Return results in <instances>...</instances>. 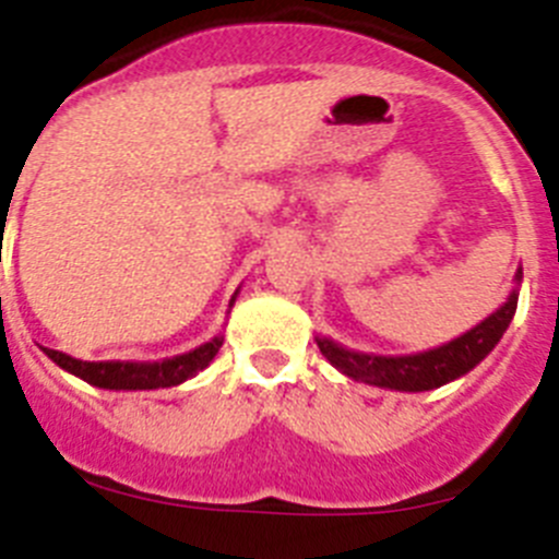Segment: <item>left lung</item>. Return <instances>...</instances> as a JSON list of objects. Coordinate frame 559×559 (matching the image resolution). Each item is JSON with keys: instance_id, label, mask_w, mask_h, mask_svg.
Here are the masks:
<instances>
[{"instance_id": "8db88e82", "label": "left lung", "mask_w": 559, "mask_h": 559, "mask_svg": "<svg viewBox=\"0 0 559 559\" xmlns=\"http://www.w3.org/2000/svg\"><path fill=\"white\" fill-rule=\"evenodd\" d=\"M522 276V269L515 271V288L510 290L508 301L499 305V310H493L486 321L472 326L469 332H464L461 337L439 345V348L419 350V354L384 356L345 348V345L334 343L332 337H321V334L316 337V343L318 348H321V354L329 359V365L354 381H365V384L370 386L397 392L439 390V386L450 384V381L461 379V376L469 373L472 368H477V365L497 348V343L502 340V334L508 332L510 321H513L515 316Z\"/></svg>"}]
</instances>
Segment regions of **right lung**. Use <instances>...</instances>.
I'll return each mask as SVG.
<instances>
[{
  "label": "right lung",
  "instance_id": "obj_1",
  "mask_svg": "<svg viewBox=\"0 0 559 559\" xmlns=\"http://www.w3.org/2000/svg\"><path fill=\"white\" fill-rule=\"evenodd\" d=\"M238 290L233 294L230 307L236 305ZM222 343H225V334H216L209 343L197 345L194 350H186V354L169 356L162 362H82L76 356H68L62 350L44 348V354L49 356L51 362L60 365L62 370H68L76 379L87 381V384L100 386V390H164V386H178L186 379H194L200 370L209 368L214 362V356L219 354Z\"/></svg>",
  "mask_w": 559,
  "mask_h": 559
}]
</instances>
